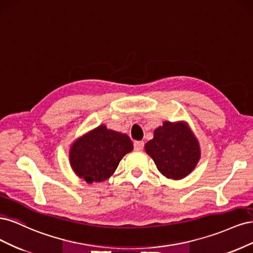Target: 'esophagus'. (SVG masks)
Instances as JSON below:
<instances>
[{"label": "esophagus", "instance_id": "34e87169", "mask_svg": "<svg viewBox=\"0 0 253 253\" xmlns=\"http://www.w3.org/2000/svg\"><path fill=\"white\" fill-rule=\"evenodd\" d=\"M144 147V142L143 141H135L134 142V149L136 151H141Z\"/></svg>", "mask_w": 253, "mask_h": 253}]
</instances>
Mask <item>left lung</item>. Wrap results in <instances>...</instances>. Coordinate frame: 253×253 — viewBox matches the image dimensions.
I'll return each mask as SVG.
<instances>
[{
  "mask_svg": "<svg viewBox=\"0 0 253 253\" xmlns=\"http://www.w3.org/2000/svg\"><path fill=\"white\" fill-rule=\"evenodd\" d=\"M145 152L159 172L171 179H180L192 172L201 157L200 144L186 124L164 122L145 143Z\"/></svg>",
  "mask_w": 253,
  "mask_h": 253,
  "instance_id": "obj_1",
  "label": "left lung"
}]
</instances>
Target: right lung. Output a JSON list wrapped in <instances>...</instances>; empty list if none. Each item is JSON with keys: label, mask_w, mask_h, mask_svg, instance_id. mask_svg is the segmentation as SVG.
Segmentation results:
<instances>
[{"label": "right lung", "mask_w": 253, "mask_h": 253, "mask_svg": "<svg viewBox=\"0 0 253 253\" xmlns=\"http://www.w3.org/2000/svg\"><path fill=\"white\" fill-rule=\"evenodd\" d=\"M133 150L126 134L100 126L76 140L70 151L73 170L86 182L104 181L117 169L121 158Z\"/></svg>", "instance_id": "add662e5"}]
</instances>
